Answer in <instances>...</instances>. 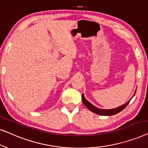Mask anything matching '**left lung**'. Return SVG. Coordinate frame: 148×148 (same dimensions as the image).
Here are the masks:
<instances>
[{"label": "left lung", "instance_id": "obj_1", "mask_svg": "<svg viewBox=\"0 0 148 148\" xmlns=\"http://www.w3.org/2000/svg\"><path fill=\"white\" fill-rule=\"evenodd\" d=\"M136 90H137V89H136ZM135 92H136V91H135ZM135 92L134 95H133V96H135ZM133 97H132V98H133ZM82 98L83 103H84V105H86V106L89 109V110L92 111V112L96 113V114H97L103 115V116H112V115H114V114H117V113L120 112L121 111H122L123 109H124L125 107H126L127 105L129 104V102H130V100H131V99H132V98H131L130 100L128 101V102H127V103H125V104L122 105V106H119V107H117V108H115L107 109V110H106V109L98 108H97V107L94 106V105H93L92 104H91V103L89 102L88 100H86V98H85L84 94H82Z\"/></svg>", "mask_w": 148, "mask_h": 148}]
</instances>
